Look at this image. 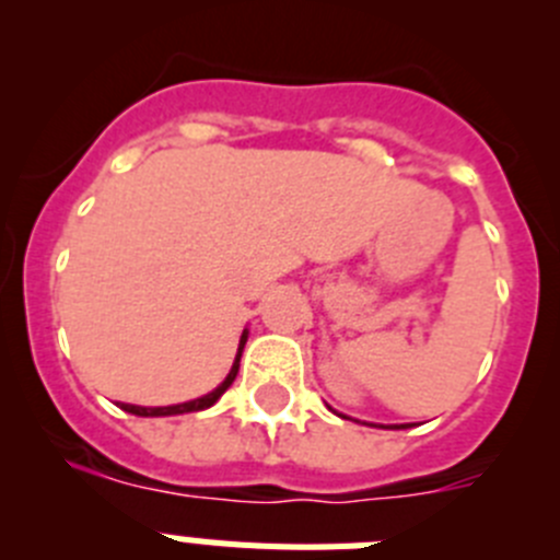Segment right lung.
<instances>
[{
  "label": "right lung",
  "instance_id": "add662e5",
  "mask_svg": "<svg viewBox=\"0 0 560 560\" xmlns=\"http://www.w3.org/2000/svg\"><path fill=\"white\" fill-rule=\"evenodd\" d=\"M244 345H246V330L244 336H241V348H237V355H235V364H232L230 375L224 378V384H219V387L212 389L210 395H205V398H196V400H187V404H176V407H133V404H120L126 412L131 415H140V418H165V415H185V412H199V409H207L212 407L215 400L221 398V395L230 389V384L235 381L237 375V361H241V353H244Z\"/></svg>",
  "mask_w": 560,
  "mask_h": 560
}]
</instances>
